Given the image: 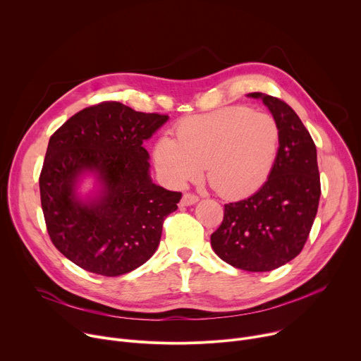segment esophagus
Listing matches in <instances>:
<instances>
[{"label":"esophagus","mask_w":361,"mask_h":361,"mask_svg":"<svg viewBox=\"0 0 361 361\" xmlns=\"http://www.w3.org/2000/svg\"><path fill=\"white\" fill-rule=\"evenodd\" d=\"M199 202V196L193 195V193H185L181 199V206H191Z\"/></svg>","instance_id":"34e87169"}]
</instances>
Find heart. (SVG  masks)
I'll return each mask as SVG.
<instances>
[{
  "mask_svg": "<svg viewBox=\"0 0 361 361\" xmlns=\"http://www.w3.org/2000/svg\"><path fill=\"white\" fill-rule=\"evenodd\" d=\"M279 145L280 129L273 116L231 106L184 118L176 140L158 139L154 159L174 185L197 180L206 166L207 180L221 196L243 199L267 183Z\"/></svg>",
  "mask_w": 361,
  "mask_h": 361,
  "instance_id": "heart-1",
  "label": "heart"
}]
</instances>
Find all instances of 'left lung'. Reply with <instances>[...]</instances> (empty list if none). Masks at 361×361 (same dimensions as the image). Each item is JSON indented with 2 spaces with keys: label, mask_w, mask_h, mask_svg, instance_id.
Instances as JSON below:
<instances>
[{
  "label": "left lung",
  "mask_w": 361,
  "mask_h": 361,
  "mask_svg": "<svg viewBox=\"0 0 361 361\" xmlns=\"http://www.w3.org/2000/svg\"><path fill=\"white\" fill-rule=\"evenodd\" d=\"M280 129L273 171L255 195L225 204L224 221L210 236L213 251L235 269L271 271L302 251L321 197L317 147L295 110L262 92Z\"/></svg>",
  "instance_id": "left-lung-1"
}]
</instances>
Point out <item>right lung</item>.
I'll return each mask as SVG.
<instances>
[{"label":"right lung","instance_id":"right-lung-1","mask_svg":"<svg viewBox=\"0 0 361 361\" xmlns=\"http://www.w3.org/2000/svg\"><path fill=\"white\" fill-rule=\"evenodd\" d=\"M166 120L104 102L78 111L51 136L39 178L42 210L51 241L78 267L116 277L157 251L181 193L152 183L142 145ZM87 173L99 190L81 200L76 188Z\"/></svg>","mask_w":361,"mask_h":361}]
</instances>
